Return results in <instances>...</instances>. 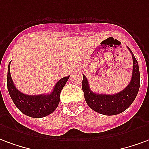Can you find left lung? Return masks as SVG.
<instances>
[{
	"label": "left lung",
	"instance_id": "1",
	"mask_svg": "<svg viewBox=\"0 0 149 149\" xmlns=\"http://www.w3.org/2000/svg\"><path fill=\"white\" fill-rule=\"evenodd\" d=\"M130 50L132 57V74L129 85L124 90L115 94H96L91 91L89 82L84 74L82 88L84 92V97L87 105L95 112L101 114L116 115L126 110L135 100L141 85L140 70L137 60Z\"/></svg>",
	"mask_w": 149,
	"mask_h": 149
}]
</instances>
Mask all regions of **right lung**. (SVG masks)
<instances>
[{"label": "right lung", "instance_id": "1", "mask_svg": "<svg viewBox=\"0 0 149 149\" xmlns=\"http://www.w3.org/2000/svg\"><path fill=\"white\" fill-rule=\"evenodd\" d=\"M10 63L8 67V90L13 102L19 111L29 117L35 118H44L55 111L59 103L60 92L68 81L70 75L58 80L51 94L27 95L18 91L14 85L10 74Z\"/></svg>", "mask_w": 149, "mask_h": 149}]
</instances>
